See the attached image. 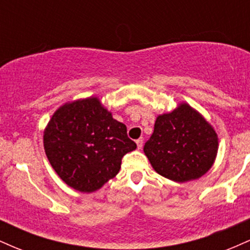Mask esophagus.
Segmentation results:
<instances>
[{
    "label": "esophagus",
    "instance_id": "1",
    "mask_svg": "<svg viewBox=\"0 0 250 250\" xmlns=\"http://www.w3.org/2000/svg\"><path fill=\"white\" fill-rule=\"evenodd\" d=\"M136 145H137V148L141 149L143 147V139H139L136 140Z\"/></svg>",
    "mask_w": 250,
    "mask_h": 250
}]
</instances>
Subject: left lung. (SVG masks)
I'll return each mask as SVG.
<instances>
[{
  "label": "left lung",
  "instance_id": "8db88e82",
  "mask_svg": "<svg viewBox=\"0 0 250 250\" xmlns=\"http://www.w3.org/2000/svg\"><path fill=\"white\" fill-rule=\"evenodd\" d=\"M219 149L213 125L188 103L156 117L154 133L145 151L157 174L175 182H187L203 176Z\"/></svg>",
  "mask_w": 250,
  "mask_h": 250
}]
</instances>
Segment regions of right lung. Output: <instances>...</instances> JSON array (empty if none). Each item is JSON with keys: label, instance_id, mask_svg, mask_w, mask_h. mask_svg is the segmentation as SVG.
<instances>
[{"label": "right lung", "instance_id": "1", "mask_svg": "<svg viewBox=\"0 0 250 250\" xmlns=\"http://www.w3.org/2000/svg\"><path fill=\"white\" fill-rule=\"evenodd\" d=\"M43 146L56 174L81 193L99 190L115 177L122 157L136 149L127 127L94 96L57 109L43 131Z\"/></svg>", "mask_w": 250, "mask_h": 250}]
</instances>
